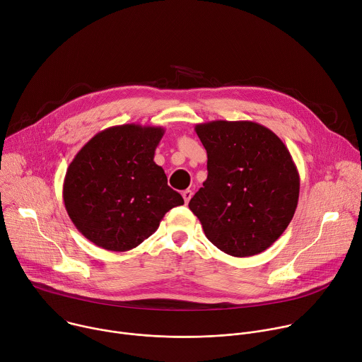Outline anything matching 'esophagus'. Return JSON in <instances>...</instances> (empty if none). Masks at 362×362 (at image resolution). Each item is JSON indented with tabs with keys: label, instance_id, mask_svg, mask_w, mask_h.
<instances>
[{
	"label": "esophagus",
	"instance_id": "esophagus-1",
	"mask_svg": "<svg viewBox=\"0 0 362 362\" xmlns=\"http://www.w3.org/2000/svg\"><path fill=\"white\" fill-rule=\"evenodd\" d=\"M182 196H183V199H185V203H189V200H190L192 196H193V192H192L190 189H186V190H183Z\"/></svg>",
	"mask_w": 362,
	"mask_h": 362
}]
</instances>
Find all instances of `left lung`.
Masks as SVG:
<instances>
[{
    "label": "left lung",
    "instance_id": "8db88e82",
    "mask_svg": "<svg viewBox=\"0 0 362 362\" xmlns=\"http://www.w3.org/2000/svg\"><path fill=\"white\" fill-rule=\"evenodd\" d=\"M208 153V179L189 202L222 252L246 257L268 249L298 206L299 173L284 141L247 120L194 126Z\"/></svg>",
    "mask_w": 362,
    "mask_h": 362
}]
</instances>
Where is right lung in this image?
Wrapping results in <instances>:
<instances>
[{
    "instance_id": "add662e5",
    "label": "right lung",
    "mask_w": 362,
    "mask_h": 362,
    "mask_svg": "<svg viewBox=\"0 0 362 362\" xmlns=\"http://www.w3.org/2000/svg\"><path fill=\"white\" fill-rule=\"evenodd\" d=\"M163 127L122 124L91 137L70 163L63 199L74 226L113 252L139 246L183 197L154 163Z\"/></svg>"
}]
</instances>
